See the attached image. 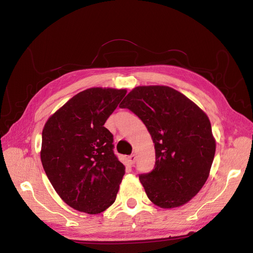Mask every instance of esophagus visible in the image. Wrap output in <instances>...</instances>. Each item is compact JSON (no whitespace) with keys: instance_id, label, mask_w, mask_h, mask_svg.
Wrapping results in <instances>:
<instances>
[{"instance_id":"34e87169","label":"esophagus","mask_w":253,"mask_h":253,"mask_svg":"<svg viewBox=\"0 0 253 253\" xmlns=\"http://www.w3.org/2000/svg\"><path fill=\"white\" fill-rule=\"evenodd\" d=\"M127 163L129 164V165H134L135 163H136V155H134V154H132V155H129L128 157H127Z\"/></svg>"}]
</instances>
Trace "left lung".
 Masks as SVG:
<instances>
[{"label":"left lung","instance_id":"1","mask_svg":"<svg viewBox=\"0 0 253 253\" xmlns=\"http://www.w3.org/2000/svg\"><path fill=\"white\" fill-rule=\"evenodd\" d=\"M119 106L141 119L154 142V169L139 175L149 200L164 209L192 200L208 179L215 154L207 114L166 85L137 86Z\"/></svg>","mask_w":253,"mask_h":253}]
</instances>
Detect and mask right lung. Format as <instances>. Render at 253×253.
<instances>
[{
    "label": "right lung",
    "instance_id": "right-lung-1",
    "mask_svg": "<svg viewBox=\"0 0 253 253\" xmlns=\"http://www.w3.org/2000/svg\"><path fill=\"white\" fill-rule=\"evenodd\" d=\"M126 89L82 90L53 113L42 132L41 162L62 201L88 214L105 211L116 200L126 167L113 152L104 127Z\"/></svg>",
    "mask_w": 253,
    "mask_h": 253
}]
</instances>
